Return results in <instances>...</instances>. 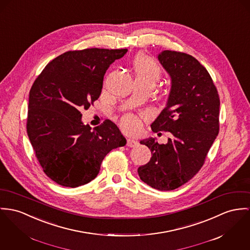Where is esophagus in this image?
I'll list each match as a JSON object with an SVG mask.
<instances>
[{
    "label": "esophagus",
    "mask_w": 250,
    "mask_h": 250,
    "mask_svg": "<svg viewBox=\"0 0 250 250\" xmlns=\"http://www.w3.org/2000/svg\"><path fill=\"white\" fill-rule=\"evenodd\" d=\"M138 145V143L134 141V140H131V139H128L127 140V144H126V146H129V147H134Z\"/></svg>",
    "instance_id": "obj_1"
}]
</instances>
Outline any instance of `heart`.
Masks as SVG:
<instances>
[{
  "mask_svg": "<svg viewBox=\"0 0 250 250\" xmlns=\"http://www.w3.org/2000/svg\"><path fill=\"white\" fill-rule=\"evenodd\" d=\"M136 82L147 83L155 84L161 77L162 70L158 63L146 55H140L136 58L133 63ZM124 128L127 130H134L139 125L138 119L133 115L127 114L122 120Z\"/></svg>",
  "mask_w": 250,
  "mask_h": 250,
  "instance_id": "b5f03b06",
  "label": "heart"
}]
</instances>
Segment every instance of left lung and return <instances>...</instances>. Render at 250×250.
<instances>
[{
    "instance_id": "1",
    "label": "left lung",
    "mask_w": 250,
    "mask_h": 250,
    "mask_svg": "<svg viewBox=\"0 0 250 250\" xmlns=\"http://www.w3.org/2000/svg\"><path fill=\"white\" fill-rule=\"evenodd\" d=\"M158 59L171 78V89L151 129L171 137L166 145L154 138L140 142L152 157L138 174L149 187L168 191L188 183L204 166L219 133L220 98L208 71L191 55L164 50Z\"/></svg>"
}]
</instances>
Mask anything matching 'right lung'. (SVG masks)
Returning a JSON list of instances; mask_svg holds the SVG:
<instances>
[{
  "label": "right lung",
  "instance_id": "obj_1",
  "mask_svg": "<svg viewBox=\"0 0 250 250\" xmlns=\"http://www.w3.org/2000/svg\"><path fill=\"white\" fill-rule=\"evenodd\" d=\"M126 52V48L67 51L48 62L33 83L26 131L43 172L58 185L77 188L91 182L107 153L125 146L114 123L105 120L91 129L82 123L80 109L93 105L105 71Z\"/></svg>",
  "mask_w": 250,
  "mask_h": 250
}]
</instances>
